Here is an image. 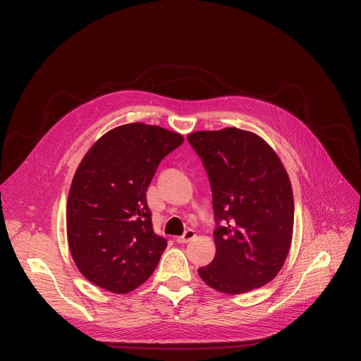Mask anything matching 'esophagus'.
<instances>
[{"label": "esophagus", "instance_id": "34e87169", "mask_svg": "<svg viewBox=\"0 0 361 361\" xmlns=\"http://www.w3.org/2000/svg\"><path fill=\"white\" fill-rule=\"evenodd\" d=\"M195 237H196V231H193V230H187L181 237H177V238H176V241H177V243H180V244H185V243H188V241H192Z\"/></svg>", "mask_w": 361, "mask_h": 361}]
</instances>
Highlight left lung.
<instances>
[{
	"instance_id": "obj_1",
	"label": "left lung",
	"mask_w": 361,
	"mask_h": 361,
	"mask_svg": "<svg viewBox=\"0 0 361 361\" xmlns=\"http://www.w3.org/2000/svg\"><path fill=\"white\" fill-rule=\"evenodd\" d=\"M187 139L209 177L218 225L216 255L197 271L200 278L225 294L267 286L283 267L293 240L294 197L286 168L252 131L225 127Z\"/></svg>"
}]
</instances>
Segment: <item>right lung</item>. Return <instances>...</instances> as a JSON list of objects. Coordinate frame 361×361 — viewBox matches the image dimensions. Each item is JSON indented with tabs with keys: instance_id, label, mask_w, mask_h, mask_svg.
<instances>
[{
	"instance_id": "1",
	"label": "right lung",
	"mask_w": 361,
	"mask_h": 361,
	"mask_svg": "<svg viewBox=\"0 0 361 361\" xmlns=\"http://www.w3.org/2000/svg\"><path fill=\"white\" fill-rule=\"evenodd\" d=\"M184 142L159 126H118L79 164L67 199V241L82 275L116 294L154 274L166 240L152 226L146 190L159 162Z\"/></svg>"
}]
</instances>
